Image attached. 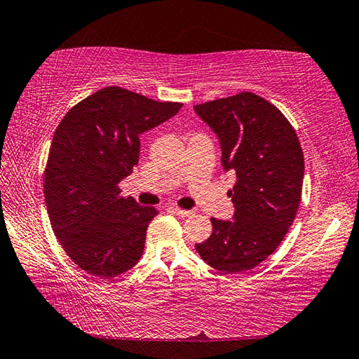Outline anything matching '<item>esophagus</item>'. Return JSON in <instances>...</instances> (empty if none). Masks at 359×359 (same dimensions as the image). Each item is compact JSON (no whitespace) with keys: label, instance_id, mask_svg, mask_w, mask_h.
<instances>
[{"label":"esophagus","instance_id":"34e87169","mask_svg":"<svg viewBox=\"0 0 359 359\" xmlns=\"http://www.w3.org/2000/svg\"><path fill=\"white\" fill-rule=\"evenodd\" d=\"M171 211L174 212V215H177V216H180V217H188V216L193 215V211L182 210V208H177V207H171Z\"/></svg>","mask_w":359,"mask_h":359}]
</instances>
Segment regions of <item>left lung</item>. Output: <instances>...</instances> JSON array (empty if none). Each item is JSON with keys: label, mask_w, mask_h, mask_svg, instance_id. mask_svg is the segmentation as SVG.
<instances>
[{"label": "left lung", "mask_w": 359, "mask_h": 359, "mask_svg": "<svg viewBox=\"0 0 359 359\" xmlns=\"http://www.w3.org/2000/svg\"><path fill=\"white\" fill-rule=\"evenodd\" d=\"M212 128L222 163L236 174L228 191L234 220L211 217L210 238L196 243L205 262L242 273L264 262L285 238L302 196L304 152L292 123L255 93H239L194 106Z\"/></svg>", "instance_id": "obj_1"}]
</instances>
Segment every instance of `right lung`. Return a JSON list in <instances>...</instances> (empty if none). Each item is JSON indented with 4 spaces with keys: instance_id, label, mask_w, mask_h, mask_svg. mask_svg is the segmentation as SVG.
<instances>
[{
    "instance_id": "obj_1",
    "label": "right lung",
    "mask_w": 359,
    "mask_h": 359,
    "mask_svg": "<svg viewBox=\"0 0 359 359\" xmlns=\"http://www.w3.org/2000/svg\"><path fill=\"white\" fill-rule=\"evenodd\" d=\"M180 108L108 86L60 121L43 174L44 201L60 245L79 269L109 279L139 262L158 211L121 196L118 184L139 163V135Z\"/></svg>"
}]
</instances>
